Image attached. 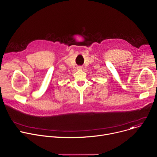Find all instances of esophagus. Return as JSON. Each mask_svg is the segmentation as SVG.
Masks as SVG:
<instances>
[{
    "label": "esophagus",
    "mask_w": 157,
    "mask_h": 157,
    "mask_svg": "<svg viewBox=\"0 0 157 157\" xmlns=\"http://www.w3.org/2000/svg\"><path fill=\"white\" fill-rule=\"evenodd\" d=\"M78 70H82V66H78Z\"/></svg>",
    "instance_id": "obj_1"
}]
</instances>
